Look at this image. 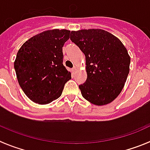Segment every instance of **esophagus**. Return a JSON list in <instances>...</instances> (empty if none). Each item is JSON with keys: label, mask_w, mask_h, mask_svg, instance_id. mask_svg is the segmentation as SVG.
<instances>
[{"label": "esophagus", "mask_w": 150, "mask_h": 150, "mask_svg": "<svg viewBox=\"0 0 150 150\" xmlns=\"http://www.w3.org/2000/svg\"><path fill=\"white\" fill-rule=\"evenodd\" d=\"M76 67H74L72 69V70H71V72H72L73 74H75V73H76Z\"/></svg>", "instance_id": "obj_1"}]
</instances>
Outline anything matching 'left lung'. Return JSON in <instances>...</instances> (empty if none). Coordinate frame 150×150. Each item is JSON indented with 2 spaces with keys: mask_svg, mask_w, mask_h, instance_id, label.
I'll return each mask as SVG.
<instances>
[{
  "mask_svg": "<svg viewBox=\"0 0 150 150\" xmlns=\"http://www.w3.org/2000/svg\"><path fill=\"white\" fill-rule=\"evenodd\" d=\"M70 40L86 57L87 78L79 85L83 97L98 106L113 101L129 72L130 57L127 48L118 38L101 29L71 31Z\"/></svg>",
  "mask_w": 150,
  "mask_h": 150,
  "instance_id": "left-lung-1",
  "label": "left lung"
}]
</instances>
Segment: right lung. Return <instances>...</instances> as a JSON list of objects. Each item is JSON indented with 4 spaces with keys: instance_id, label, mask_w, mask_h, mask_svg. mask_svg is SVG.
Returning a JSON list of instances; mask_svg holds the SVG:
<instances>
[{
    "instance_id": "right-lung-1",
    "label": "right lung",
    "mask_w": 150,
    "mask_h": 150,
    "mask_svg": "<svg viewBox=\"0 0 150 150\" xmlns=\"http://www.w3.org/2000/svg\"><path fill=\"white\" fill-rule=\"evenodd\" d=\"M70 30H50L33 36L20 48L14 69L27 96L39 104L59 98L71 74L64 66L63 47Z\"/></svg>"
}]
</instances>
